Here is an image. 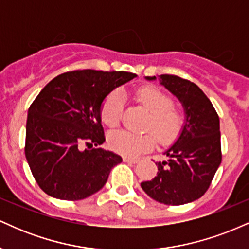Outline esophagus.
Masks as SVG:
<instances>
[{
  "label": "esophagus",
  "instance_id": "esophagus-1",
  "mask_svg": "<svg viewBox=\"0 0 249 249\" xmlns=\"http://www.w3.org/2000/svg\"><path fill=\"white\" fill-rule=\"evenodd\" d=\"M123 160H124L125 162H130V164H137V162L139 161L138 159L130 158V157H124V158H123Z\"/></svg>",
  "mask_w": 249,
  "mask_h": 249
}]
</instances>
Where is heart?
<instances>
[{"label":"heart","mask_w":249,"mask_h":249,"mask_svg":"<svg viewBox=\"0 0 249 249\" xmlns=\"http://www.w3.org/2000/svg\"><path fill=\"white\" fill-rule=\"evenodd\" d=\"M136 98L142 107L151 112L146 128L153 131L160 142L167 144L177 138L182 125L184 117L173 107V99L159 89L152 87L141 88L136 92ZM124 110V96L121 90H115L105 97L101 107L102 121L110 127L121 123ZM110 147L117 153L126 157H136L145 151H150L156 145L152 133L137 134L126 130L110 132L107 137Z\"/></svg>","instance_id":"obj_1"}]
</instances>
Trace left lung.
Wrapping results in <instances>:
<instances>
[{
    "label": "left lung",
    "instance_id": "1",
    "mask_svg": "<svg viewBox=\"0 0 249 249\" xmlns=\"http://www.w3.org/2000/svg\"><path fill=\"white\" fill-rule=\"evenodd\" d=\"M159 81L182 104L185 123L178 139L165 151L167 160L156 162L157 176L141 186L156 201L178 206L204 196L221 164L220 122L198 85L174 75H160Z\"/></svg>",
    "mask_w": 249,
    "mask_h": 249
}]
</instances>
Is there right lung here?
<instances>
[{"label":"right lung","instance_id":"1","mask_svg":"<svg viewBox=\"0 0 249 249\" xmlns=\"http://www.w3.org/2000/svg\"><path fill=\"white\" fill-rule=\"evenodd\" d=\"M137 75L76 70L55 77L28 111L25 158L48 196L82 200L98 192L118 154L95 147L105 142L101 107L105 97Z\"/></svg>","mask_w":249,"mask_h":249}]
</instances>
